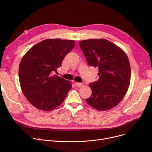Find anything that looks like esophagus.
<instances>
[{
	"instance_id": "esophagus-1",
	"label": "esophagus",
	"mask_w": 152,
	"mask_h": 152,
	"mask_svg": "<svg viewBox=\"0 0 152 152\" xmlns=\"http://www.w3.org/2000/svg\"><path fill=\"white\" fill-rule=\"evenodd\" d=\"M76 86L77 87H83L84 86V84L82 83H76Z\"/></svg>"
}]
</instances>
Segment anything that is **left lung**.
I'll return each instance as SVG.
<instances>
[{
	"mask_svg": "<svg viewBox=\"0 0 152 152\" xmlns=\"http://www.w3.org/2000/svg\"><path fill=\"white\" fill-rule=\"evenodd\" d=\"M90 66L99 68V79L90 83L91 96L86 99L92 107L105 111L116 107L124 98L131 80V66L125 52L104 39L79 42Z\"/></svg>",
	"mask_w": 152,
	"mask_h": 152,
	"instance_id": "1",
	"label": "left lung"
}]
</instances>
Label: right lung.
Listing matches in <instances>:
<instances>
[{"label":"right lung","instance_id":"obj_1","mask_svg":"<svg viewBox=\"0 0 152 152\" xmlns=\"http://www.w3.org/2000/svg\"><path fill=\"white\" fill-rule=\"evenodd\" d=\"M75 44L72 40L45 39L23 56L19 66L20 84L24 95L36 108L52 110L66 98L71 83L54 73Z\"/></svg>","mask_w":152,"mask_h":152}]
</instances>
